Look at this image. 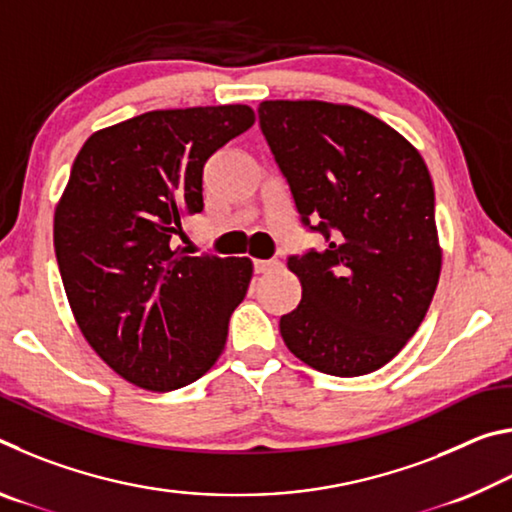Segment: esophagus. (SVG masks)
<instances>
[{
	"label": "esophagus",
	"instance_id": "esophagus-1",
	"mask_svg": "<svg viewBox=\"0 0 512 512\" xmlns=\"http://www.w3.org/2000/svg\"><path fill=\"white\" fill-rule=\"evenodd\" d=\"M277 266H280V262H277V259H255V262H253L255 273H268V271H275Z\"/></svg>",
	"mask_w": 512,
	"mask_h": 512
}]
</instances>
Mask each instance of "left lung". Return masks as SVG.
<instances>
[{"mask_svg": "<svg viewBox=\"0 0 512 512\" xmlns=\"http://www.w3.org/2000/svg\"><path fill=\"white\" fill-rule=\"evenodd\" d=\"M257 115L302 228L325 237V248L287 259L302 300L280 318L282 339L327 375H368L404 348L438 287L427 164L359 108L262 101Z\"/></svg>", "mask_w": 512, "mask_h": 512, "instance_id": "left-lung-1", "label": "left lung"}]
</instances>
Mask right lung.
<instances>
[{
  "label": "right lung",
  "mask_w": 512,
  "mask_h": 512,
  "mask_svg": "<svg viewBox=\"0 0 512 512\" xmlns=\"http://www.w3.org/2000/svg\"><path fill=\"white\" fill-rule=\"evenodd\" d=\"M255 124L248 106L153 110L94 133L54 216V248L85 341L131 384L164 393L221 357L248 257L173 248L203 212V169Z\"/></svg>",
  "instance_id": "right-lung-1"
}]
</instances>
